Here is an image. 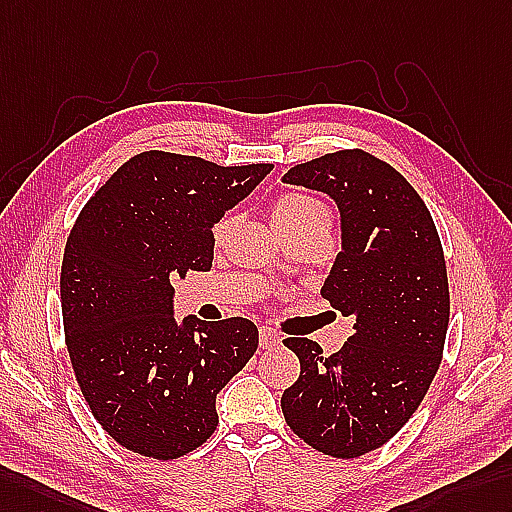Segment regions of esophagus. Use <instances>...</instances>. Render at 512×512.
<instances>
[{"mask_svg": "<svg viewBox=\"0 0 512 512\" xmlns=\"http://www.w3.org/2000/svg\"><path fill=\"white\" fill-rule=\"evenodd\" d=\"M258 345L263 347V350H271V347L280 345V334L276 330H271V328H260Z\"/></svg>", "mask_w": 512, "mask_h": 512, "instance_id": "obj_1", "label": "esophagus"}]
</instances>
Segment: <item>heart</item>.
Returning <instances> with one entry per match:
<instances>
[{
  "label": "heart",
  "mask_w": 512,
  "mask_h": 512,
  "mask_svg": "<svg viewBox=\"0 0 512 512\" xmlns=\"http://www.w3.org/2000/svg\"><path fill=\"white\" fill-rule=\"evenodd\" d=\"M330 210L319 199L304 193H284L271 208V223L278 232L330 230ZM232 226V217H223L215 226V241H221Z\"/></svg>",
  "instance_id": "obj_1"
}]
</instances>
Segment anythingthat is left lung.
Masks as SVG:
<instances>
[{"label": "left lung", "instance_id": "left-lung-1", "mask_svg": "<svg viewBox=\"0 0 512 512\" xmlns=\"http://www.w3.org/2000/svg\"><path fill=\"white\" fill-rule=\"evenodd\" d=\"M282 182L326 193L341 215V252L321 295L354 334L339 352L284 339L299 378L282 393L289 428L315 450L356 458L400 432L441 365L450 321L443 247L423 199L363 149L302 162Z\"/></svg>", "mask_w": 512, "mask_h": 512}]
</instances>
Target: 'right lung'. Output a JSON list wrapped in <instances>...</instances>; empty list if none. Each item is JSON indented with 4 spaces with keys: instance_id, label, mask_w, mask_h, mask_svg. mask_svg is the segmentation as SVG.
Here are the masks:
<instances>
[{
    "instance_id": "obj_1",
    "label": "right lung",
    "mask_w": 512,
    "mask_h": 512,
    "mask_svg": "<svg viewBox=\"0 0 512 512\" xmlns=\"http://www.w3.org/2000/svg\"><path fill=\"white\" fill-rule=\"evenodd\" d=\"M271 169L143 152L76 219L60 273L69 358L95 419L126 450L169 460L215 432L217 395L254 356L258 328L178 321L171 282L213 267L215 223Z\"/></svg>"
}]
</instances>
